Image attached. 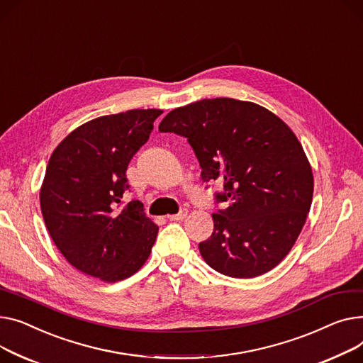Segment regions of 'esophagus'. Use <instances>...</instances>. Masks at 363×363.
Segmentation results:
<instances>
[{
	"mask_svg": "<svg viewBox=\"0 0 363 363\" xmlns=\"http://www.w3.org/2000/svg\"><path fill=\"white\" fill-rule=\"evenodd\" d=\"M187 214H189V211L184 208V209H182L179 214H176V216H168V220L169 221H182V220H184L186 217H187Z\"/></svg>",
	"mask_w": 363,
	"mask_h": 363,
	"instance_id": "34e87169",
	"label": "esophagus"
}]
</instances>
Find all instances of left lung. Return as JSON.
<instances>
[{
  "mask_svg": "<svg viewBox=\"0 0 363 363\" xmlns=\"http://www.w3.org/2000/svg\"><path fill=\"white\" fill-rule=\"evenodd\" d=\"M160 132L187 138L203 182H224V211L199 243L203 261L233 279L279 265L306 223L313 174L302 143L264 106L233 98L201 99L169 111Z\"/></svg>",
  "mask_w": 363,
  "mask_h": 363,
  "instance_id": "obj_1",
  "label": "left lung"
}]
</instances>
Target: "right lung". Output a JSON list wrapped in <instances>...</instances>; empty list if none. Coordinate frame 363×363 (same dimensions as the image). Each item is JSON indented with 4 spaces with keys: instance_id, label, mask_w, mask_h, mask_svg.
I'll use <instances>...</instances> for the list:
<instances>
[{
    "instance_id": "1",
    "label": "right lung",
    "mask_w": 363,
    "mask_h": 363,
    "mask_svg": "<svg viewBox=\"0 0 363 363\" xmlns=\"http://www.w3.org/2000/svg\"><path fill=\"white\" fill-rule=\"evenodd\" d=\"M161 114L149 108L94 118L64 138L47 165L39 202L50 236L70 265L101 281L129 279L155 243L158 227L143 203H120L127 165Z\"/></svg>"
}]
</instances>
